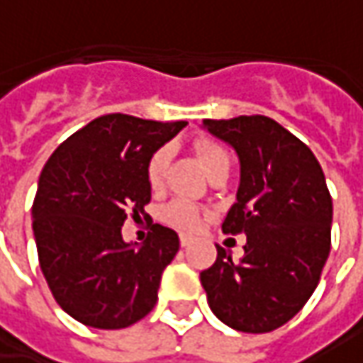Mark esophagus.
Returning <instances> with one entry per match:
<instances>
[{"label":"esophagus","mask_w":363,"mask_h":363,"mask_svg":"<svg viewBox=\"0 0 363 363\" xmlns=\"http://www.w3.org/2000/svg\"><path fill=\"white\" fill-rule=\"evenodd\" d=\"M189 244H191V235L182 233V235H181V245H182V247H186Z\"/></svg>","instance_id":"obj_1"}]
</instances>
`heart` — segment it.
<instances>
[{"label":"heart","instance_id":"obj_1","mask_svg":"<svg viewBox=\"0 0 363 363\" xmlns=\"http://www.w3.org/2000/svg\"><path fill=\"white\" fill-rule=\"evenodd\" d=\"M195 152H197L199 160L205 166L207 174H211L213 170H217L221 166H231V156L219 142L199 140L195 144ZM168 162H170V150L166 146H160L150 154V158L146 162V181L150 184L152 191L162 189ZM201 215H203V209L199 205H195L193 201L174 199V201H170L168 205L162 207L160 219L170 228L181 229V231H195L199 228V223H201Z\"/></svg>","mask_w":363,"mask_h":363}]
</instances>
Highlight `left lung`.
Listing matches in <instances>:
<instances>
[{
  "label": "left lung",
  "instance_id": "8db88e82",
  "mask_svg": "<svg viewBox=\"0 0 363 363\" xmlns=\"http://www.w3.org/2000/svg\"><path fill=\"white\" fill-rule=\"evenodd\" d=\"M205 128L240 156L238 201L221 229L245 233L247 242L238 262L217 245L201 284L219 321L244 333H268L305 307L329 258L333 201L323 168L272 118L207 119Z\"/></svg>",
  "mask_w": 363,
  "mask_h": 363
}]
</instances>
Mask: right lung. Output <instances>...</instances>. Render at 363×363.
I'll list each match as a JSON object with an SVG mask.
<instances>
[{
  "instance_id": "right-lung-1",
  "label": "right lung",
  "mask_w": 363,
  "mask_h": 363,
  "mask_svg": "<svg viewBox=\"0 0 363 363\" xmlns=\"http://www.w3.org/2000/svg\"><path fill=\"white\" fill-rule=\"evenodd\" d=\"M186 121L109 113L69 135L42 168L32 229L55 301L79 323L123 329L158 301L179 235L154 223L142 247L121 240L128 217L148 219L146 162Z\"/></svg>"
}]
</instances>
